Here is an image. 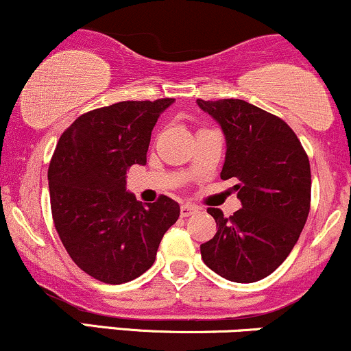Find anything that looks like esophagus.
I'll return each instance as SVG.
<instances>
[{
  "label": "esophagus",
  "mask_w": 351,
  "mask_h": 351,
  "mask_svg": "<svg viewBox=\"0 0 351 351\" xmlns=\"http://www.w3.org/2000/svg\"><path fill=\"white\" fill-rule=\"evenodd\" d=\"M196 211H198V208L193 206V204H183L180 209V215H181V217H188V216L195 215Z\"/></svg>",
  "instance_id": "34e87169"
}]
</instances>
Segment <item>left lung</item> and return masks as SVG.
I'll use <instances>...</instances> for the list:
<instances>
[{"label":"left lung","instance_id":"1","mask_svg":"<svg viewBox=\"0 0 351 351\" xmlns=\"http://www.w3.org/2000/svg\"><path fill=\"white\" fill-rule=\"evenodd\" d=\"M221 125L226 158L221 178L234 180L243 208L224 217L209 208L216 234L201 257L224 279L251 284L271 276L299 239L310 211L308 156L284 120L239 99L196 100Z\"/></svg>","mask_w":351,"mask_h":351}]
</instances>
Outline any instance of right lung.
Masks as SVG:
<instances>
[{"mask_svg": "<svg viewBox=\"0 0 351 351\" xmlns=\"http://www.w3.org/2000/svg\"><path fill=\"white\" fill-rule=\"evenodd\" d=\"M175 99L125 100L75 119L60 135L49 180L54 226L71 259L106 284H123L155 263L180 204H142L127 191L132 165L147 163L152 130Z\"/></svg>", "mask_w": 351, "mask_h": 351, "instance_id": "1", "label": "right lung"}]
</instances>
